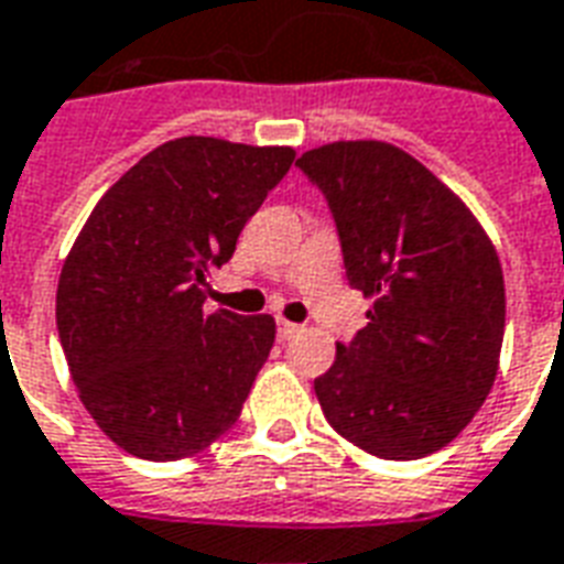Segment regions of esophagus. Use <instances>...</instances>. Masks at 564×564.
Instances as JSON below:
<instances>
[{
  "mask_svg": "<svg viewBox=\"0 0 564 564\" xmlns=\"http://www.w3.org/2000/svg\"><path fill=\"white\" fill-rule=\"evenodd\" d=\"M295 335H302V325L286 323V319H278V337H281V340H293Z\"/></svg>",
  "mask_w": 564,
  "mask_h": 564,
  "instance_id": "obj_1",
  "label": "esophagus"
}]
</instances>
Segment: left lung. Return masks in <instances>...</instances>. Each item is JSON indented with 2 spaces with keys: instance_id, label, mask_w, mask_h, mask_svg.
I'll use <instances>...</instances> for the list:
<instances>
[{
  "instance_id": "8db88e82",
  "label": "left lung",
  "mask_w": 564,
  "mask_h": 564,
  "mask_svg": "<svg viewBox=\"0 0 564 564\" xmlns=\"http://www.w3.org/2000/svg\"><path fill=\"white\" fill-rule=\"evenodd\" d=\"M295 166L323 191L346 281L373 307L314 379L323 415L382 460L440 452L490 394L505 335L502 265L481 224L412 154L319 145Z\"/></svg>"
}]
</instances>
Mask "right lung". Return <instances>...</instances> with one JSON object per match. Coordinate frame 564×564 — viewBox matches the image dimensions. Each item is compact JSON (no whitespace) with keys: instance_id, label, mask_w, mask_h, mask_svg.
Segmentation results:
<instances>
[{"instance_id":"obj_1","label":"right lung","mask_w":564,"mask_h":564,"mask_svg":"<svg viewBox=\"0 0 564 564\" xmlns=\"http://www.w3.org/2000/svg\"><path fill=\"white\" fill-rule=\"evenodd\" d=\"M293 161L286 145L178 137L91 208L62 265L56 325L83 406L133 457L182 460L239 419L274 319L203 314L206 278Z\"/></svg>"}]
</instances>
